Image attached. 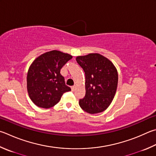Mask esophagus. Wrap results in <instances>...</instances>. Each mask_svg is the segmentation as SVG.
Returning <instances> with one entry per match:
<instances>
[{
	"label": "esophagus",
	"mask_w": 156,
	"mask_h": 156,
	"mask_svg": "<svg viewBox=\"0 0 156 156\" xmlns=\"http://www.w3.org/2000/svg\"><path fill=\"white\" fill-rule=\"evenodd\" d=\"M71 89H72V90H74L75 89H76V86H75V85H74V86H72V87H71Z\"/></svg>",
	"instance_id": "34e87169"
}]
</instances>
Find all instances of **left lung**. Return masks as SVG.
Wrapping results in <instances>:
<instances>
[{
    "label": "left lung",
    "instance_id": "obj_1",
    "mask_svg": "<svg viewBox=\"0 0 156 156\" xmlns=\"http://www.w3.org/2000/svg\"><path fill=\"white\" fill-rule=\"evenodd\" d=\"M85 73V96L79 100L81 108L90 114L105 110L117 90L118 73L114 65L98 53L76 57Z\"/></svg>",
    "mask_w": 156,
    "mask_h": 156
}]
</instances>
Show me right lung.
<instances>
[{
	"instance_id": "add662e5",
	"label": "right lung",
	"mask_w": 156,
	"mask_h": 156,
	"mask_svg": "<svg viewBox=\"0 0 156 156\" xmlns=\"http://www.w3.org/2000/svg\"><path fill=\"white\" fill-rule=\"evenodd\" d=\"M72 56L52 50L38 56L27 73V90L33 102L40 108H50L60 101L64 93L71 90L61 74V69Z\"/></svg>"
}]
</instances>
